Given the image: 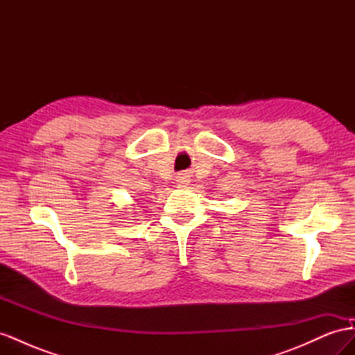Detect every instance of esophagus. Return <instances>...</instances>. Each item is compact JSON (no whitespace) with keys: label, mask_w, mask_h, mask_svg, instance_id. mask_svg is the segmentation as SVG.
I'll use <instances>...</instances> for the list:
<instances>
[{"label":"esophagus","mask_w":355,"mask_h":355,"mask_svg":"<svg viewBox=\"0 0 355 355\" xmlns=\"http://www.w3.org/2000/svg\"><path fill=\"white\" fill-rule=\"evenodd\" d=\"M178 182H179V184H187V182H188V176L184 175V173L179 175V176H178Z\"/></svg>","instance_id":"esophagus-1"}]
</instances>
